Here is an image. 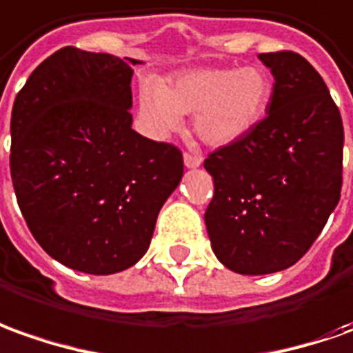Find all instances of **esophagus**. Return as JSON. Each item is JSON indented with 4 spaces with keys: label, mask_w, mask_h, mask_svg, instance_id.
<instances>
[{
    "label": "esophagus",
    "mask_w": 353,
    "mask_h": 353,
    "mask_svg": "<svg viewBox=\"0 0 353 353\" xmlns=\"http://www.w3.org/2000/svg\"><path fill=\"white\" fill-rule=\"evenodd\" d=\"M184 165L188 169H196L201 165V155H194V153H184Z\"/></svg>",
    "instance_id": "1"
}]
</instances>
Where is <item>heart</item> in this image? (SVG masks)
<instances>
[{"mask_svg": "<svg viewBox=\"0 0 353 353\" xmlns=\"http://www.w3.org/2000/svg\"><path fill=\"white\" fill-rule=\"evenodd\" d=\"M273 84L259 67L194 69L165 84H145L140 113L157 132L176 128L194 113V132L203 144L223 148L242 140L263 119Z\"/></svg>", "mask_w": 353, "mask_h": 353, "instance_id": "obj_1", "label": "heart"}]
</instances>
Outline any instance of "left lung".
I'll list each match as a JSON object with an SVG mask.
<instances>
[{
	"label": "left lung",
	"instance_id": "1",
	"mask_svg": "<svg viewBox=\"0 0 353 353\" xmlns=\"http://www.w3.org/2000/svg\"><path fill=\"white\" fill-rule=\"evenodd\" d=\"M259 59L274 79L267 115L203 163L215 184L205 211L211 248L240 274L276 273L302 259L342 188L344 126L325 80L294 51Z\"/></svg>",
	"mask_w": 353,
	"mask_h": 353
}]
</instances>
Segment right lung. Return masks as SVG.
<instances>
[{"label":"right lung","mask_w":353,"mask_h":353,"mask_svg":"<svg viewBox=\"0 0 353 353\" xmlns=\"http://www.w3.org/2000/svg\"><path fill=\"white\" fill-rule=\"evenodd\" d=\"M138 63L67 46L40 63L14 98L19 208L48 255L80 273L138 263L184 172L179 148L132 130Z\"/></svg>","instance_id":"1"}]
</instances>
